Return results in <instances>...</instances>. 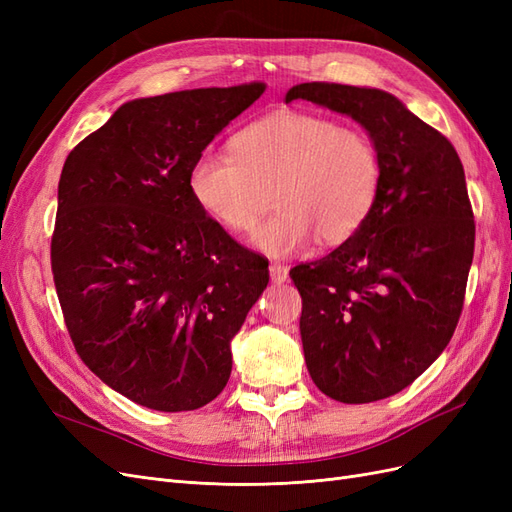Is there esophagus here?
<instances>
[{
    "instance_id": "1",
    "label": "esophagus",
    "mask_w": 512,
    "mask_h": 512,
    "mask_svg": "<svg viewBox=\"0 0 512 512\" xmlns=\"http://www.w3.org/2000/svg\"><path fill=\"white\" fill-rule=\"evenodd\" d=\"M269 273H271L273 284H284L288 280V267L282 265V262H271Z\"/></svg>"
}]
</instances>
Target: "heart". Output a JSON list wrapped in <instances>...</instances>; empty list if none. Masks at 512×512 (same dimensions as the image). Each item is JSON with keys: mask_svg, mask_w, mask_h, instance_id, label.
Wrapping results in <instances>:
<instances>
[{"mask_svg": "<svg viewBox=\"0 0 512 512\" xmlns=\"http://www.w3.org/2000/svg\"><path fill=\"white\" fill-rule=\"evenodd\" d=\"M232 156L200 151L188 188L209 220L235 235L252 232L269 205L273 185L280 207L262 224L254 245L284 258L316 237L342 243L374 209L382 160L376 143L356 128L324 115L282 108L232 138Z\"/></svg>", "mask_w": 512, "mask_h": 512, "instance_id": "obj_1", "label": "heart"}]
</instances>
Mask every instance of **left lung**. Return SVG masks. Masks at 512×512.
Wrapping results in <instances>:
<instances>
[{
  "label": "left lung",
  "mask_w": 512,
  "mask_h": 512,
  "mask_svg": "<svg viewBox=\"0 0 512 512\" xmlns=\"http://www.w3.org/2000/svg\"><path fill=\"white\" fill-rule=\"evenodd\" d=\"M292 100L352 117L382 160L361 228L290 271L309 376L335 401L369 404L404 391L455 333L474 256L466 175L451 141L382 89L301 83Z\"/></svg>",
  "instance_id": "8db88e82"
}]
</instances>
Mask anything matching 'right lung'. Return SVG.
<instances>
[{
    "label": "right lung",
    "mask_w": 512,
    "mask_h": 512,
    "mask_svg": "<svg viewBox=\"0 0 512 512\" xmlns=\"http://www.w3.org/2000/svg\"><path fill=\"white\" fill-rule=\"evenodd\" d=\"M265 83L121 104L66 158L51 267L76 352L113 391L160 412L203 408L269 262L198 209L190 166Z\"/></svg>",
    "instance_id": "right-lung-1"
}]
</instances>
